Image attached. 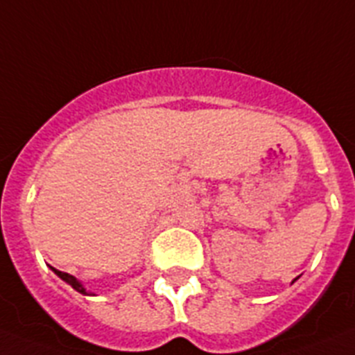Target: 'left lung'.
<instances>
[{
	"label": "left lung",
	"instance_id": "left-lung-1",
	"mask_svg": "<svg viewBox=\"0 0 355 355\" xmlns=\"http://www.w3.org/2000/svg\"><path fill=\"white\" fill-rule=\"evenodd\" d=\"M295 280H297V279H295ZM295 280H293V282H295Z\"/></svg>",
	"mask_w": 355,
	"mask_h": 355
}]
</instances>
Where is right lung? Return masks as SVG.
<instances>
[{
    "instance_id": "obj_1",
    "label": "right lung",
    "mask_w": 355,
    "mask_h": 355,
    "mask_svg": "<svg viewBox=\"0 0 355 355\" xmlns=\"http://www.w3.org/2000/svg\"><path fill=\"white\" fill-rule=\"evenodd\" d=\"M51 270H53V273L57 277H60V279L64 280V282H66V284H69L71 288L73 289H76V291L78 293H82V295H92V293H89L87 289L84 288V284H82V282H80L78 279H76V277H73V275H69V273H64V271H58V270H55V268H51Z\"/></svg>"
}]
</instances>
